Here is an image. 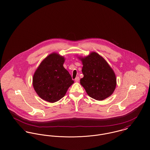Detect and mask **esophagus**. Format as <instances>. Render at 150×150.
I'll list each match as a JSON object with an SVG mask.
<instances>
[{"instance_id":"esophagus-1","label":"esophagus","mask_w":150,"mask_h":150,"mask_svg":"<svg viewBox=\"0 0 150 150\" xmlns=\"http://www.w3.org/2000/svg\"><path fill=\"white\" fill-rule=\"evenodd\" d=\"M75 81L76 82H78L79 81V77L77 76V77L75 79Z\"/></svg>"}]
</instances>
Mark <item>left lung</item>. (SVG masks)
<instances>
[{
    "label": "left lung",
    "mask_w": 150,
    "mask_h": 150,
    "mask_svg": "<svg viewBox=\"0 0 150 150\" xmlns=\"http://www.w3.org/2000/svg\"><path fill=\"white\" fill-rule=\"evenodd\" d=\"M78 59L82 63L84 75L80 83L87 94L98 100L110 97L116 87V76L108 62L95 52L85 57H78Z\"/></svg>",
    "instance_id": "1"
}]
</instances>
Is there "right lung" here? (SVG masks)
Here are the masks:
<instances>
[{"label": "right lung", "instance_id": "obj_1", "mask_svg": "<svg viewBox=\"0 0 150 150\" xmlns=\"http://www.w3.org/2000/svg\"><path fill=\"white\" fill-rule=\"evenodd\" d=\"M64 62V57L53 52L47 56L36 69L33 86L41 99L56 102L64 97L68 88L74 83L63 67Z\"/></svg>", "mask_w": 150, "mask_h": 150}]
</instances>
